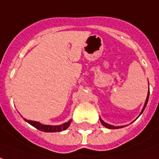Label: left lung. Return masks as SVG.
I'll return each instance as SVG.
<instances>
[{"label":"left lung","instance_id":"8db88e82","mask_svg":"<svg viewBox=\"0 0 159 159\" xmlns=\"http://www.w3.org/2000/svg\"><path fill=\"white\" fill-rule=\"evenodd\" d=\"M148 98H149V91H148V97H147V99H146V102H145V104H144V107H143V109H142V112H141V114H140V115H142V113L143 112V110L145 109L146 105H147V103H148ZM100 122L102 123V125H103V126H105L106 128H109V129H117V128L123 127V126H114V125H111L107 124V123H105L104 121H103V120H102L101 119H100Z\"/></svg>","mask_w":159,"mask_h":159}]
</instances>
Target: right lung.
I'll return each mask as SVG.
<instances>
[{
	"label": "right lung",
	"mask_w": 159,
	"mask_h": 159,
	"mask_svg": "<svg viewBox=\"0 0 159 159\" xmlns=\"http://www.w3.org/2000/svg\"><path fill=\"white\" fill-rule=\"evenodd\" d=\"M26 121L29 123V124L33 125L34 127L37 128L38 130H41V131H44V132H57V131H61L66 129H67L70 125L71 120L66 122L64 124L60 125H43L39 123V122L34 121V120H28L24 119Z\"/></svg>",
	"instance_id": "right-lung-1"
}]
</instances>
